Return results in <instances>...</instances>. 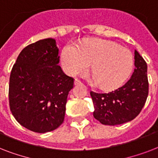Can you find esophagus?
I'll use <instances>...</instances> for the list:
<instances>
[{
	"label": "esophagus",
	"instance_id": "esophagus-1",
	"mask_svg": "<svg viewBox=\"0 0 158 158\" xmlns=\"http://www.w3.org/2000/svg\"><path fill=\"white\" fill-rule=\"evenodd\" d=\"M79 84H81V82L79 81V79H75L74 80V85H79Z\"/></svg>",
	"mask_w": 158,
	"mask_h": 158
}]
</instances>
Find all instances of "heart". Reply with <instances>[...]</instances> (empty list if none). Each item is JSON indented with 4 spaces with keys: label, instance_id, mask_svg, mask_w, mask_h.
Returning <instances> with one entry per match:
<instances>
[{
    "label": "heart",
    "instance_id": "b5f03b06",
    "mask_svg": "<svg viewBox=\"0 0 158 158\" xmlns=\"http://www.w3.org/2000/svg\"><path fill=\"white\" fill-rule=\"evenodd\" d=\"M64 71L70 75L84 74L92 64L90 80L104 89H114L122 85L134 68V56L130 50L110 41L95 39L80 47L70 43L61 54Z\"/></svg>",
    "mask_w": 158,
    "mask_h": 158
}]
</instances>
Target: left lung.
<instances>
[{"label":"left lung","mask_w":158,"mask_h":158,"mask_svg":"<svg viewBox=\"0 0 158 158\" xmlns=\"http://www.w3.org/2000/svg\"><path fill=\"white\" fill-rule=\"evenodd\" d=\"M135 70L129 81L108 94L90 93L94 116L102 124L115 125L134 120L140 113L148 94L146 62L135 51Z\"/></svg>","instance_id":"1"}]
</instances>
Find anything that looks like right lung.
I'll list each match as a JSON object with an SVG mask.
<instances>
[{
    "instance_id": "obj_1",
    "label": "right lung",
    "mask_w": 158,
    "mask_h": 158,
    "mask_svg": "<svg viewBox=\"0 0 158 158\" xmlns=\"http://www.w3.org/2000/svg\"><path fill=\"white\" fill-rule=\"evenodd\" d=\"M58 52L55 39L39 40L23 48L11 70V112L22 126L33 132H50L64 121L74 79L58 65Z\"/></svg>"
}]
</instances>
